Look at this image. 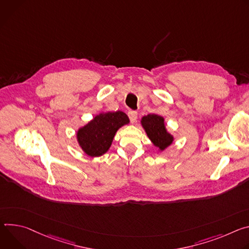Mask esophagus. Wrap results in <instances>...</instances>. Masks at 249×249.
<instances>
[{"mask_svg": "<svg viewBox=\"0 0 249 249\" xmlns=\"http://www.w3.org/2000/svg\"><path fill=\"white\" fill-rule=\"evenodd\" d=\"M127 115H128V118L131 123H134L137 120V113L135 112V110H129Z\"/></svg>", "mask_w": 249, "mask_h": 249, "instance_id": "esophagus-1", "label": "esophagus"}]
</instances>
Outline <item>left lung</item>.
Returning a JSON list of instances; mask_svg holds the SVG:
<instances>
[{
    "mask_svg": "<svg viewBox=\"0 0 249 249\" xmlns=\"http://www.w3.org/2000/svg\"><path fill=\"white\" fill-rule=\"evenodd\" d=\"M141 124L148 139L159 151H164L173 143L174 136L167 130L163 117L149 114L142 118Z\"/></svg>",
    "mask_w": 249,
    "mask_h": 249,
    "instance_id": "left-lung-1",
    "label": "left lung"
}]
</instances>
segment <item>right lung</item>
Instances as JSON below:
<instances>
[{
  "mask_svg": "<svg viewBox=\"0 0 249 249\" xmlns=\"http://www.w3.org/2000/svg\"><path fill=\"white\" fill-rule=\"evenodd\" d=\"M128 124V117L122 110L101 112L77 129L78 144L83 152L92 158L102 156L112 145L117 131Z\"/></svg>",
  "mask_w": 249,
  "mask_h": 249,
  "instance_id": "1",
  "label": "right lung"
}]
</instances>
